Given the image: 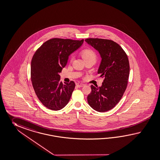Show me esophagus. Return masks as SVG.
<instances>
[{
	"mask_svg": "<svg viewBox=\"0 0 160 160\" xmlns=\"http://www.w3.org/2000/svg\"><path fill=\"white\" fill-rule=\"evenodd\" d=\"M76 86H78V87H82L84 86V84H82V83H81V82H77Z\"/></svg>",
	"mask_w": 160,
	"mask_h": 160,
	"instance_id": "34e87169",
	"label": "esophagus"
}]
</instances>
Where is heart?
I'll use <instances>...</instances> for the list:
<instances>
[{"label": "heart", "mask_w": 160, "mask_h": 160, "mask_svg": "<svg viewBox=\"0 0 160 160\" xmlns=\"http://www.w3.org/2000/svg\"><path fill=\"white\" fill-rule=\"evenodd\" d=\"M82 55L84 61L88 59H94L96 61V54L94 51L91 49L84 50L82 52Z\"/></svg>", "instance_id": "obj_1"}]
</instances>
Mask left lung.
<instances>
[{
	"label": "left lung",
	"mask_w": 160,
	"mask_h": 160,
	"mask_svg": "<svg viewBox=\"0 0 160 160\" xmlns=\"http://www.w3.org/2000/svg\"><path fill=\"white\" fill-rule=\"evenodd\" d=\"M85 41L99 52L102 59L98 74L104 78L101 87L91 86V92L87 101L95 110L107 112L117 105L126 90L129 74L128 58L121 46L114 41L93 38Z\"/></svg>",
	"instance_id": "obj_1"
}]
</instances>
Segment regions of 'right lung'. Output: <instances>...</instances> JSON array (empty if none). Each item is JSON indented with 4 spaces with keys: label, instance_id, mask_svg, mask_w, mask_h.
<instances>
[{
    "label": "right lung",
    "instance_id": "add662e5",
    "mask_svg": "<svg viewBox=\"0 0 160 160\" xmlns=\"http://www.w3.org/2000/svg\"><path fill=\"white\" fill-rule=\"evenodd\" d=\"M83 42L84 39H50L33 55L31 65L32 86L40 101L48 109L61 110L69 101L75 83H62L59 73L66 66L69 57Z\"/></svg>",
    "mask_w": 160,
    "mask_h": 160
}]
</instances>
